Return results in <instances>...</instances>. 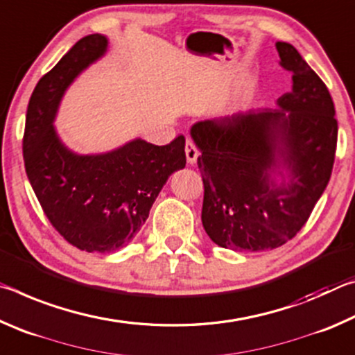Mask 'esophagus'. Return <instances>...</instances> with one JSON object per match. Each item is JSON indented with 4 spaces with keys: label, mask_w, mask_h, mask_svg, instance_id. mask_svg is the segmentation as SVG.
I'll return each instance as SVG.
<instances>
[{
    "label": "esophagus",
    "mask_w": 355,
    "mask_h": 355,
    "mask_svg": "<svg viewBox=\"0 0 355 355\" xmlns=\"http://www.w3.org/2000/svg\"><path fill=\"white\" fill-rule=\"evenodd\" d=\"M184 152H186V159H188V163L194 164L197 161V156H199V148L196 147V144L192 142L191 139H186Z\"/></svg>",
    "instance_id": "1"
}]
</instances>
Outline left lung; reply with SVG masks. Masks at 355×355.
I'll return each mask as SVG.
<instances>
[{
    "label": "left lung",
    "mask_w": 355,
    "mask_h": 355,
    "mask_svg": "<svg viewBox=\"0 0 355 355\" xmlns=\"http://www.w3.org/2000/svg\"><path fill=\"white\" fill-rule=\"evenodd\" d=\"M275 46L293 73V91L277 101L282 111H249L191 128L205 189L202 224L225 249L260 252L290 241L332 175L338 123L329 89L293 45ZM279 162L292 171L288 185L270 180Z\"/></svg>",
    "instance_id": "obj_1"
}]
</instances>
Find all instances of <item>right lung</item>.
<instances>
[{
	"mask_svg": "<svg viewBox=\"0 0 355 355\" xmlns=\"http://www.w3.org/2000/svg\"><path fill=\"white\" fill-rule=\"evenodd\" d=\"M107 40L89 34L40 78L29 98L23 158L37 200L59 235L86 252H114L133 239L172 172L186 164L184 136L167 146L142 139L105 155L65 148L53 120L64 91L103 55Z\"/></svg>",
	"mask_w": 355,
	"mask_h": 355,
	"instance_id": "1",
	"label": "right lung"
}]
</instances>
